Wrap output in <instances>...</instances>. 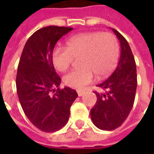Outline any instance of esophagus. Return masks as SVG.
I'll return each instance as SVG.
<instances>
[{"label": "esophagus", "instance_id": "obj_1", "mask_svg": "<svg viewBox=\"0 0 154 154\" xmlns=\"http://www.w3.org/2000/svg\"><path fill=\"white\" fill-rule=\"evenodd\" d=\"M84 94H85V91H77V95H78V97H82Z\"/></svg>", "mask_w": 154, "mask_h": 154}]
</instances>
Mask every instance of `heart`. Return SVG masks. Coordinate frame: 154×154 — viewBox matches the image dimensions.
Here are the masks:
<instances>
[{
  "label": "heart",
  "mask_w": 154,
  "mask_h": 154,
  "mask_svg": "<svg viewBox=\"0 0 154 154\" xmlns=\"http://www.w3.org/2000/svg\"><path fill=\"white\" fill-rule=\"evenodd\" d=\"M119 48L116 36L105 32H88L74 35L67 39L66 48H56L52 60L54 67L65 72L73 57L78 58L79 68L63 77L64 83L77 89H82L92 82L94 73L102 78L116 68Z\"/></svg>",
  "instance_id": "obj_1"
}]
</instances>
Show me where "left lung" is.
Instances as JSON below:
<instances>
[{"mask_svg":"<svg viewBox=\"0 0 154 154\" xmlns=\"http://www.w3.org/2000/svg\"><path fill=\"white\" fill-rule=\"evenodd\" d=\"M112 30L120 44L119 63L108 79L97 85L105 92L94 91L97 100L91 110L92 122L102 130H114L124 123L132 109L137 88L135 61L131 48L123 35Z\"/></svg>","mask_w":154,"mask_h":154,"instance_id":"1","label":"left lung"}]
</instances>
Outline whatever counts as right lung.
<instances>
[{"mask_svg": "<svg viewBox=\"0 0 154 154\" xmlns=\"http://www.w3.org/2000/svg\"><path fill=\"white\" fill-rule=\"evenodd\" d=\"M71 30L54 25L37 30L26 42L19 63L16 89L22 109L29 121L44 132H55L67 124L77 97V91L68 87L55 90L61 78L52 60L55 44Z\"/></svg>", "mask_w": 154, "mask_h": 154, "instance_id": "obj_1", "label": "right lung"}]
</instances>
